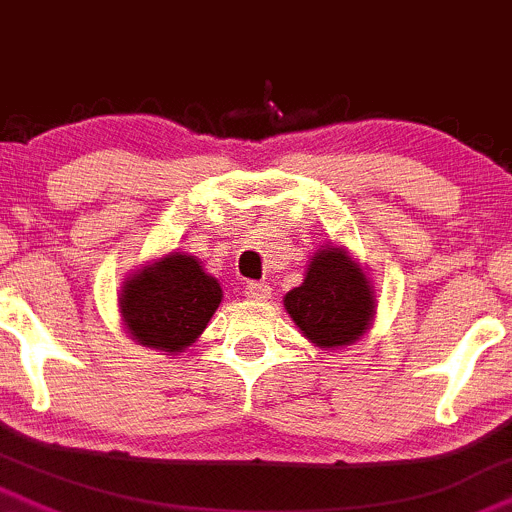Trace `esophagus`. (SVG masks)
<instances>
[{
  "instance_id": "34e87169",
  "label": "esophagus",
  "mask_w": 512,
  "mask_h": 512,
  "mask_svg": "<svg viewBox=\"0 0 512 512\" xmlns=\"http://www.w3.org/2000/svg\"><path fill=\"white\" fill-rule=\"evenodd\" d=\"M244 295L251 300H266L268 295H271V286L261 281H249L244 286Z\"/></svg>"
}]
</instances>
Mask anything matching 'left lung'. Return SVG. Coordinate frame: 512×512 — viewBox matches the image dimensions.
<instances>
[{
	"instance_id": "1",
	"label": "left lung",
	"mask_w": 512,
	"mask_h": 512,
	"mask_svg": "<svg viewBox=\"0 0 512 512\" xmlns=\"http://www.w3.org/2000/svg\"><path fill=\"white\" fill-rule=\"evenodd\" d=\"M283 305L303 335L320 347L360 340L374 313L370 281L342 249H323L310 258L303 286L293 288Z\"/></svg>"
}]
</instances>
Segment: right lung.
Returning a JSON list of instances; mask_svg holds the SVG:
<instances>
[{
	"mask_svg": "<svg viewBox=\"0 0 512 512\" xmlns=\"http://www.w3.org/2000/svg\"><path fill=\"white\" fill-rule=\"evenodd\" d=\"M221 303L217 278L194 256L170 254L135 273L120 291V310L140 345L182 352L207 328Z\"/></svg>",
	"mask_w": 512,
	"mask_h": 512,
	"instance_id": "1",
	"label": "right lung"
}]
</instances>
